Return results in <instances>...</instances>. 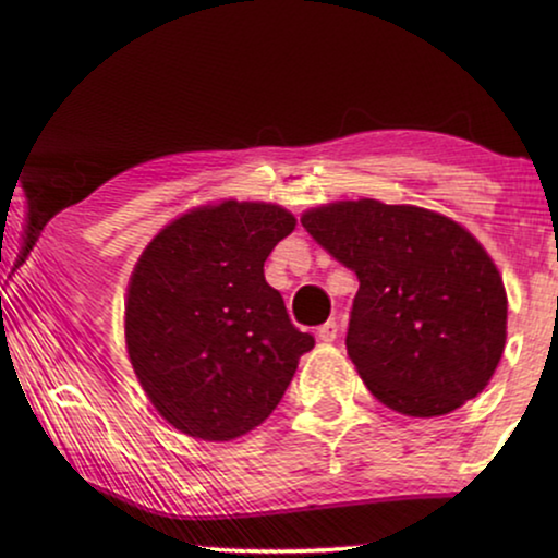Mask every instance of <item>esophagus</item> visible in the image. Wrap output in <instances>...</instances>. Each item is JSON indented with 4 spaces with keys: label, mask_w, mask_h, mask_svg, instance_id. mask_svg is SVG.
Returning a JSON list of instances; mask_svg holds the SVG:
<instances>
[{
    "label": "esophagus",
    "mask_w": 558,
    "mask_h": 558,
    "mask_svg": "<svg viewBox=\"0 0 558 558\" xmlns=\"http://www.w3.org/2000/svg\"><path fill=\"white\" fill-rule=\"evenodd\" d=\"M317 338L323 342H332L335 338H338V323L335 319H327L325 325L317 327Z\"/></svg>",
    "instance_id": "34e87169"
}]
</instances>
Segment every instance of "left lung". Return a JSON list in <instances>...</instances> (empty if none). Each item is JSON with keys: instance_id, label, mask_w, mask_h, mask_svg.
Wrapping results in <instances>:
<instances>
[{"instance_id": "obj_1", "label": "left lung", "mask_w": 558, "mask_h": 558, "mask_svg": "<svg viewBox=\"0 0 558 558\" xmlns=\"http://www.w3.org/2000/svg\"><path fill=\"white\" fill-rule=\"evenodd\" d=\"M302 226L361 281L345 345L380 403L441 416L483 393L506 348L508 300L475 235L371 197L312 208Z\"/></svg>"}]
</instances>
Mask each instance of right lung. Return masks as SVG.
Segmentation results:
<instances>
[{
    "label": "right lung",
    "mask_w": 558,
    "mask_h": 558,
    "mask_svg": "<svg viewBox=\"0 0 558 558\" xmlns=\"http://www.w3.org/2000/svg\"><path fill=\"white\" fill-rule=\"evenodd\" d=\"M271 203L203 205L159 231L134 266L126 350L159 416L205 441L269 418L315 348L266 284L264 262L294 231Z\"/></svg>",
    "instance_id": "add662e5"
}]
</instances>
